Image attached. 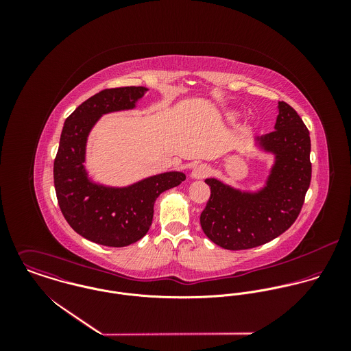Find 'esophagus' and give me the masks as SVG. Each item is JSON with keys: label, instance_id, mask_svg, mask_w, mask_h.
<instances>
[{"label": "esophagus", "instance_id": "obj_1", "mask_svg": "<svg viewBox=\"0 0 351 351\" xmlns=\"http://www.w3.org/2000/svg\"><path fill=\"white\" fill-rule=\"evenodd\" d=\"M210 173H212V167L208 166V165H205V163H201V165H197V166L193 169L192 177H193V178H197V180H201V178L208 177Z\"/></svg>", "mask_w": 351, "mask_h": 351}]
</instances>
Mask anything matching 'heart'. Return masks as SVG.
<instances>
[{
  "mask_svg": "<svg viewBox=\"0 0 351 351\" xmlns=\"http://www.w3.org/2000/svg\"><path fill=\"white\" fill-rule=\"evenodd\" d=\"M227 116H228V119H230V120H235V119H238V113H237V112H230Z\"/></svg>",
  "mask_w": 351,
  "mask_h": 351,
  "instance_id": "b5f03b06",
  "label": "heart"
}]
</instances>
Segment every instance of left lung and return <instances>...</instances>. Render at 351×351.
<instances>
[{
  "mask_svg": "<svg viewBox=\"0 0 351 351\" xmlns=\"http://www.w3.org/2000/svg\"><path fill=\"white\" fill-rule=\"evenodd\" d=\"M276 131L258 138L259 146L276 154L267 185L258 193H242L208 178L210 197L201 212V228L217 246L249 250L285 232L298 219L311 184V139L298 112L278 102Z\"/></svg>",
  "mask_w": 351,
  "mask_h": 351,
  "instance_id": "obj_1",
  "label": "left lung"
}]
</instances>
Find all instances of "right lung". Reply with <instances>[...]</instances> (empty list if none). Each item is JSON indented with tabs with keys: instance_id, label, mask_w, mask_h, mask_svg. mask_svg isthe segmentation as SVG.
I'll return each instance as SVG.
<instances>
[{
	"instance_id": "add662e5",
	"label": "right lung",
	"mask_w": 351,
	"mask_h": 351,
	"mask_svg": "<svg viewBox=\"0 0 351 351\" xmlns=\"http://www.w3.org/2000/svg\"><path fill=\"white\" fill-rule=\"evenodd\" d=\"M147 89L125 86L104 89L82 102L64 121L53 160V185L59 208L81 237L109 247L130 246L150 230L158 196L185 181L170 171L128 188H105L89 181L84 162L89 131L104 113L131 109Z\"/></svg>"
}]
</instances>
